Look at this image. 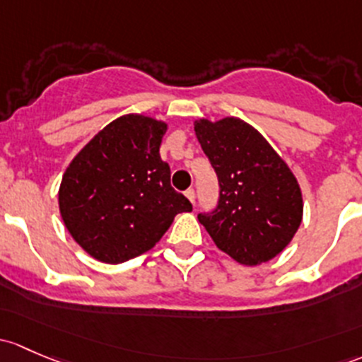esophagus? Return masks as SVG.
<instances>
[{
  "label": "esophagus",
  "instance_id": "obj_1",
  "mask_svg": "<svg viewBox=\"0 0 362 362\" xmlns=\"http://www.w3.org/2000/svg\"><path fill=\"white\" fill-rule=\"evenodd\" d=\"M185 196H187V199L194 204V197H196V192H194V189H187V191H185Z\"/></svg>",
  "mask_w": 362,
  "mask_h": 362
}]
</instances>
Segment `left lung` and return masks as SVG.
<instances>
[{"instance_id":"8db88e82","label":"left lung","mask_w":362,"mask_h":362,"mask_svg":"<svg viewBox=\"0 0 362 362\" xmlns=\"http://www.w3.org/2000/svg\"><path fill=\"white\" fill-rule=\"evenodd\" d=\"M216 171L215 211L197 215L216 248L243 265L272 260L291 243L303 216L302 191L284 159L260 132L239 117L194 121Z\"/></svg>"}]
</instances>
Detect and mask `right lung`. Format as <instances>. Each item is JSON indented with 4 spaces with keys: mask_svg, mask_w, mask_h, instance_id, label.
Wrapping results in <instances>:
<instances>
[{
    "mask_svg": "<svg viewBox=\"0 0 362 362\" xmlns=\"http://www.w3.org/2000/svg\"><path fill=\"white\" fill-rule=\"evenodd\" d=\"M165 121L124 114L102 128L64 171L59 208L64 226L90 257L121 264L163 238L175 216L192 211L170 185L159 156Z\"/></svg>",
    "mask_w": 362,
    "mask_h": 362,
    "instance_id": "1",
    "label": "right lung"
}]
</instances>
